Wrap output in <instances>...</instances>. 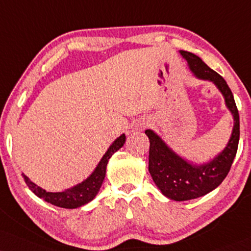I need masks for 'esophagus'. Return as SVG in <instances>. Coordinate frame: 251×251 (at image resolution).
Masks as SVG:
<instances>
[{
    "instance_id": "obj_1",
    "label": "esophagus",
    "mask_w": 251,
    "mask_h": 251,
    "mask_svg": "<svg viewBox=\"0 0 251 251\" xmlns=\"http://www.w3.org/2000/svg\"><path fill=\"white\" fill-rule=\"evenodd\" d=\"M147 126V123L145 122V120H139V122L137 123V129H144L145 127Z\"/></svg>"
}]
</instances>
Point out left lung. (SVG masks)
<instances>
[{"label":"left lung","instance_id":"left-lung-1","mask_svg":"<svg viewBox=\"0 0 251 251\" xmlns=\"http://www.w3.org/2000/svg\"><path fill=\"white\" fill-rule=\"evenodd\" d=\"M180 53L187 60L189 70L198 79L212 81L217 87L234 119V126L227 146L204 164L188 161L175 153L154 131H145L150 139L149 171L156 187L171 200L187 201L208 194L226 179L237 152L240 117L227 81L202 62L200 57L188 51L181 50Z\"/></svg>","mask_w":251,"mask_h":251}]
</instances>
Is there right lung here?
Listing matches in <instances>:
<instances>
[{"label":"right lung","mask_w":251,"mask_h":251,"mask_svg":"<svg viewBox=\"0 0 251 251\" xmlns=\"http://www.w3.org/2000/svg\"><path fill=\"white\" fill-rule=\"evenodd\" d=\"M126 140V135L122 134L118 137L116 140L111 144L105 154L102 155L100 161L98 162L97 167L85 180L81 181L78 185L71 187V188L65 189L62 192H47L45 189L32 182L31 180L26 176L25 174L22 173V176L25 181L26 186L29 189L37 195L38 198L43 199L48 203L53 204V206L66 208V209H75V208L81 207L84 204L89 203L96 198L98 194L99 189L102 185V181L105 179V174H106V166L108 160L118 150H120L124 146Z\"/></svg>","instance_id":"obj_1"}]
</instances>
